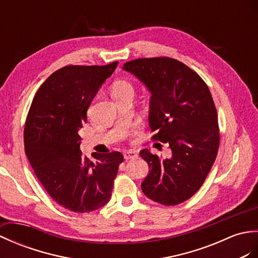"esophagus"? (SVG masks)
I'll use <instances>...</instances> for the list:
<instances>
[{
	"mask_svg": "<svg viewBox=\"0 0 258 258\" xmlns=\"http://www.w3.org/2000/svg\"><path fill=\"white\" fill-rule=\"evenodd\" d=\"M123 157L125 160H130V159H135L137 158V153L133 150H129V151H124L123 152Z\"/></svg>",
	"mask_w": 258,
	"mask_h": 258,
	"instance_id": "esophagus-1",
	"label": "esophagus"
}]
</instances>
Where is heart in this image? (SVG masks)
Returning <instances> with one entry per match:
<instances>
[{"label": "heart", "mask_w": 258, "mask_h": 258, "mask_svg": "<svg viewBox=\"0 0 258 258\" xmlns=\"http://www.w3.org/2000/svg\"><path fill=\"white\" fill-rule=\"evenodd\" d=\"M134 94L135 88L131 83L127 81H119L114 83L112 87V96L114 95H120V94Z\"/></svg>", "instance_id": "obj_1"}]
</instances>
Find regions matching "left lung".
Instances as JSON below:
<instances>
[{"label":"left lung","mask_w":258,"mask_h":258,"mask_svg":"<svg viewBox=\"0 0 258 258\" xmlns=\"http://www.w3.org/2000/svg\"><path fill=\"white\" fill-rule=\"evenodd\" d=\"M151 93L149 125L153 141L168 144L171 158L148 149L140 157L149 165L142 192L154 202L176 205L202 186L220 146V129L208 85L190 67L170 57L138 58L123 64Z\"/></svg>","instance_id":"obj_1"}]
</instances>
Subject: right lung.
Here are the masks:
<instances>
[{"label": "right lung", "instance_id": "right-lung-1", "mask_svg": "<svg viewBox=\"0 0 258 258\" xmlns=\"http://www.w3.org/2000/svg\"><path fill=\"white\" fill-rule=\"evenodd\" d=\"M118 61L105 66L70 65L56 71L34 96L24 128L25 153L37 179L55 202L76 213L104 207L123 156L79 149V129L87 121L90 102Z\"/></svg>", "mask_w": 258, "mask_h": 258}]
</instances>
